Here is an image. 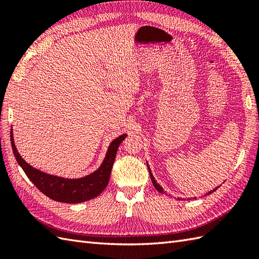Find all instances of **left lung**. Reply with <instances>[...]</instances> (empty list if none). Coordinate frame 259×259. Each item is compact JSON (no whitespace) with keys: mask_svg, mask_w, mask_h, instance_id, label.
Listing matches in <instances>:
<instances>
[{"mask_svg":"<svg viewBox=\"0 0 259 259\" xmlns=\"http://www.w3.org/2000/svg\"><path fill=\"white\" fill-rule=\"evenodd\" d=\"M147 166H148V170H149V174H150V178H151V181H152V184H153V186H155V188L159 191V192H163V188H162V187L160 186V185H159L158 183H157V181H156V179H155V177H153V175H152V172H151V170H150V167H149V164H148L147 163ZM217 188H218V187H217ZM217 188H214V189H212L211 191H209L208 192V194L207 195H210L211 194V192H213L214 190H216Z\"/></svg>","mask_w":259,"mask_h":259,"instance_id":"1","label":"left lung"}]
</instances>
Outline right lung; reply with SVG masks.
Segmentation results:
<instances>
[{"label":"right lung","mask_w":259,"mask_h":259,"mask_svg":"<svg viewBox=\"0 0 259 259\" xmlns=\"http://www.w3.org/2000/svg\"><path fill=\"white\" fill-rule=\"evenodd\" d=\"M126 135H121L112 140L102 163L96 171L81 178H63L41 171L27 163L16 149L13 138V129H11V145L16 161L36 188L52 200L65 203H80L96 198L108 186L112 166L117 155L118 148L124 140Z\"/></svg>","instance_id":"obj_1"}]
</instances>
